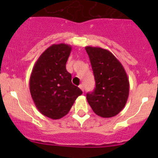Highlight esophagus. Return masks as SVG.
Masks as SVG:
<instances>
[{
	"instance_id": "34e87169",
	"label": "esophagus",
	"mask_w": 158,
	"mask_h": 158,
	"mask_svg": "<svg viewBox=\"0 0 158 158\" xmlns=\"http://www.w3.org/2000/svg\"><path fill=\"white\" fill-rule=\"evenodd\" d=\"M79 89H81V90H82V91H84V87H83V85H82V84H81V85H79Z\"/></svg>"
}]
</instances>
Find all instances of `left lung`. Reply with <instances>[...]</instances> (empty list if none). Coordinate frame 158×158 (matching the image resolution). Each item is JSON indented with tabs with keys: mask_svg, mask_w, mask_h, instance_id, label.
Wrapping results in <instances>:
<instances>
[{
	"mask_svg": "<svg viewBox=\"0 0 158 158\" xmlns=\"http://www.w3.org/2000/svg\"><path fill=\"white\" fill-rule=\"evenodd\" d=\"M93 74L95 88L86 95L89 106L97 115L111 118L118 114L128 100L129 81L119 60L108 49L85 47Z\"/></svg>",
	"mask_w": 158,
	"mask_h": 158,
	"instance_id": "obj_1",
	"label": "left lung"
}]
</instances>
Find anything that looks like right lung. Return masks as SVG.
Segmentation results:
<instances>
[{"instance_id": "add662e5", "label": "right lung", "mask_w": 158, "mask_h": 158, "mask_svg": "<svg viewBox=\"0 0 158 158\" xmlns=\"http://www.w3.org/2000/svg\"><path fill=\"white\" fill-rule=\"evenodd\" d=\"M72 47L53 44L38 58L30 78V91L36 109L44 115L60 119L68 114L82 90L72 83L66 69Z\"/></svg>"}]
</instances>
